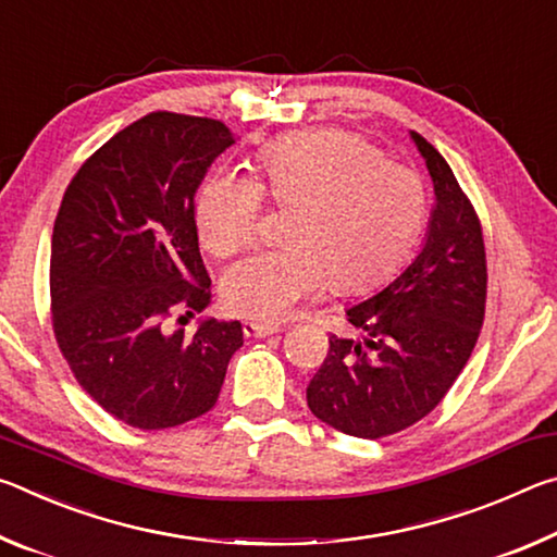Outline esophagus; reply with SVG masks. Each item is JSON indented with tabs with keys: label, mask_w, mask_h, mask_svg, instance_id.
Here are the masks:
<instances>
[{
	"label": "esophagus",
	"mask_w": 557,
	"mask_h": 557,
	"mask_svg": "<svg viewBox=\"0 0 557 557\" xmlns=\"http://www.w3.org/2000/svg\"><path fill=\"white\" fill-rule=\"evenodd\" d=\"M282 332L280 324H270V322H245L243 324V334L250 338H265L270 334Z\"/></svg>",
	"instance_id": "1"
}]
</instances>
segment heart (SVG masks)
Wrapping results in <instances>:
<instances>
[{
  "label": "heart",
  "mask_w": 557,
  "mask_h": 557,
  "mask_svg": "<svg viewBox=\"0 0 557 557\" xmlns=\"http://www.w3.org/2000/svg\"><path fill=\"white\" fill-rule=\"evenodd\" d=\"M252 174L215 169L196 196L199 238L221 258L256 240L262 194L295 206L287 248L243 258L223 275V301L248 319L280 322L326 285L373 287L408 256L425 219L420 176L354 132H292L260 149Z\"/></svg>",
  "instance_id": "heart-1"
}]
</instances>
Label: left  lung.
Segmentation results:
<instances>
[{
	"label": "left lung",
	"mask_w": 557,
	"mask_h": 557,
	"mask_svg": "<svg viewBox=\"0 0 557 557\" xmlns=\"http://www.w3.org/2000/svg\"><path fill=\"white\" fill-rule=\"evenodd\" d=\"M435 186L428 233L408 265L346 309L358 338L329 336L307 405L344 435L379 440L425 418L465 369L486 305L482 225L449 164L410 132Z\"/></svg>",
	"instance_id": "obj_1"
}]
</instances>
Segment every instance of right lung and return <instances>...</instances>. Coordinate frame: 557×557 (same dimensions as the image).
<instances>
[{"instance_id":"obj_1","label":"right lung","mask_w":557,"mask_h":557,"mask_svg":"<svg viewBox=\"0 0 557 557\" xmlns=\"http://www.w3.org/2000/svg\"><path fill=\"white\" fill-rule=\"evenodd\" d=\"M235 143L219 120L149 112L108 139L63 194L51 238L53 334L75 381L125 425L164 430L209 412L240 322L174 314L211 305L194 196Z\"/></svg>"}]
</instances>
